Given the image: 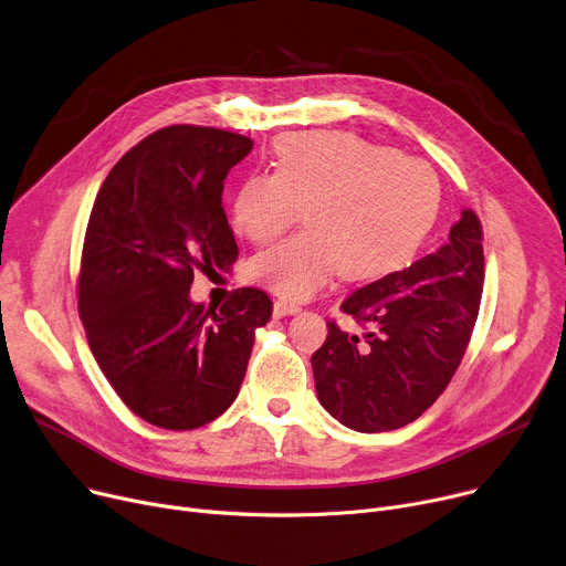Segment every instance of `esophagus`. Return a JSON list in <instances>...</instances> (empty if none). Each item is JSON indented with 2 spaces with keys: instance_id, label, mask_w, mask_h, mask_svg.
<instances>
[{
  "instance_id": "obj_1",
  "label": "esophagus",
  "mask_w": 566,
  "mask_h": 566,
  "mask_svg": "<svg viewBox=\"0 0 566 566\" xmlns=\"http://www.w3.org/2000/svg\"><path fill=\"white\" fill-rule=\"evenodd\" d=\"M297 312H300V307H297V305H291V303H286V300H277V303L273 305V314H275V318L293 316V314H297Z\"/></svg>"
}]
</instances>
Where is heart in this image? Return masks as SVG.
Masks as SVG:
<instances>
[{"mask_svg":"<svg viewBox=\"0 0 566 566\" xmlns=\"http://www.w3.org/2000/svg\"><path fill=\"white\" fill-rule=\"evenodd\" d=\"M434 170L398 149L342 132L291 134L275 170L248 177L232 220L252 243H271L305 211L307 232L259 252L248 275L289 300H305L344 275L387 277L413 259L439 216Z\"/></svg>","mask_w":566,"mask_h":566,"instance_id":"1","label":"heart"}]
</instances>
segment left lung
I'll return each instance as SVG.
<instances>
[{
	"instance_id": "left-lung-1",
	"label": "left lung",
	"mask_w": 566,
	"mask_h": 566,
	"mask_svg": "<svg viewBox=\"0 0 566 566\" xmlns=\"http://www.w3.org/2000/svg\"><path fill=\"white\" fill-rule=\"evenodd\" d=\"M482 284V224L464 209L434 254L344 300L342 312L368 332L359 338L327 323L325 344L312 355L321 405L357 432L417 421L467 353Z\"/></svg>"
}]
</instances>
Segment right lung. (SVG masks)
<instances>
[{"instance_id":"obj_1","label":"right lung","mask_w":566,"mask_h":566,"mask_svg":"<svg viewBox=\"0 0 566 566\" xmlns=\"http://www.w3.org/2000/svg\"><path fill=\"white\" fill-rule=\"evenodd\" d=\"M252 140L172 125L111 168L86 228L80 316L91 350L123 402L166 430L211 423L239 396L254 329L271 297L237 289L220 310L191 300L193 273L239 256L222 181Z\"/></svg>"}]
</instances>
